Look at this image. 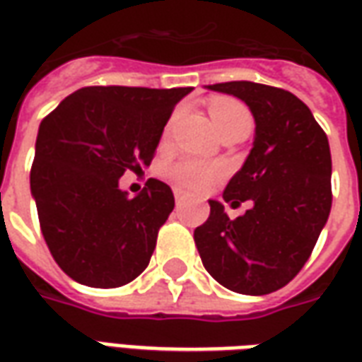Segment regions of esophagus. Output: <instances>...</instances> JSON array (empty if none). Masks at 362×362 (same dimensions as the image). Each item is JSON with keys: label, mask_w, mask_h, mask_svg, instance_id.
<instances>
[{"label": "esophagus", "mask_w": 362, "mask_h": 362, "mask_svg": "<svg viewBox=\"0 0 362 362\" xmlns=\"http://www.w3.org/2000/svg\"><path fill=\"white\" fill-rule=\"evenodd\" d=\"M188 196V194H186V192H184V189H180V188H174V197H176V202H178V204H180L182 199H184V197Z\"/></svg>", "instance_id": "1"}]
</instances>
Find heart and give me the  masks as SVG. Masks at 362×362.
Wrapping results in <instances>:
<instances>
[{
    "mask_svg": "<svg viewBox=\"0 0 362 362\" xmlns=\"http://www.w3.org/2000/svg\"><path fill=\"white\" fill-rule=\"evenodd\" d=\"M211 118L219 132L238 122V119H252L243 104L236 103V100H227V98H221V100H215L211 104ZM166 176L182 188L199 189L205 188L207 184H211L213 180H217L221 176V168L209 165V163H204V160L186 158V160H178V163L168 166Z\"/></svg>",
    "mask_w": 362,
    "mask_h": 362,
    "instance_id": "heart-1",
    "label": "heart"
}]
</instances>
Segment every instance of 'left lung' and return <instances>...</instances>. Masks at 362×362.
Listing matches in <instances>:
<instances>
[{"instance_id":"left-lung-1","label":"left lung","mask_w":362,"mask_h":362,"mask_svg":"<svg viewBox=\"0 0 362 362\" xmlns=\"http://www.w3.org/2000/svg\"><path fill=\"white\" fill-rule=\"evenodd\" d=\"M250 108L256 134L250 155L223 199L248 211L230 219L209 199L211 213L194 230L204 267L223 287L267 295L285 287L310 258L332 209V155L310 108L288 90L252 81L207 85Z\"/></svg>"}]
</instances>
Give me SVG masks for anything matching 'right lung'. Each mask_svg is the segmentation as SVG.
<instances>
[{
	"label": "right lung",
	"instance_id": "obj_1",
	"mask_svg": "<svg viewBox=\"0 0 362 362\" xmlns=\"http://www.w3.org/2000/svg\"><path fill=\"white\" fill-rule=\"evenodd\" d=\"M192 90L85 87L42 119L30 194L44 240L74 281L122 287L149 266L173 189L149 178L132 197L119 178L151 165L174 106Z\"/></svg>",
	"mask_w": 362,
	"mask_h": 362
}]
</instances>
